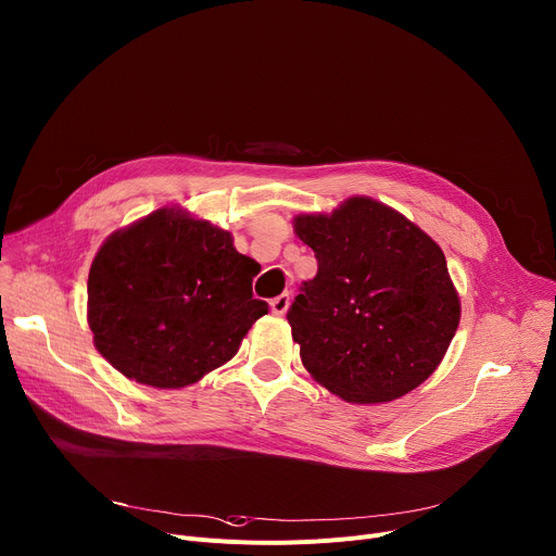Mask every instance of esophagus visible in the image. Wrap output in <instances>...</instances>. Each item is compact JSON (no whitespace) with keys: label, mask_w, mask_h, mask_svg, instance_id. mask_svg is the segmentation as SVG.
Here are the masks:
<instances>
[{"label":"esophagus","mask_w":556,"mask_h":556,"mask_svg":"<svg viewBox=\"0 0 556 556\" xmlns=\"http://www.w3.org/2000/svg\"><path fill=\"white\" fill-rule=\"evenodd\" d=\"M288 308H290V294L288 292H281L279 296H275L273 301H270V311L275 313V315H286L288 313Z\"/></svg>","instance_id":"1"}]
</instances>
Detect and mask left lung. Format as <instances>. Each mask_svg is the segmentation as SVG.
<instances>
[{"label":"left lung","mask_w":556,"mask_h":556,"mask_svg":"<svg viewBox=\"0 0 556 556\" xmlns=\"http://www.w3.org/2000/svg\"><path fill=\"white\" fill-rule=\"evenodd\" d=\"M292 224L319 266L288 311L313 379L352 403L392 401L421 386L462 319L437 241L370 197Z\"/></svg>","instance_id":"8db88e82"}]
</instances>
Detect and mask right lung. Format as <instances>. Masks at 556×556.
Wrapping results in <instances>:
<instances>
[{"mask_svg": "<svg viewBox=\"0 0 556 556\" xmlns=\"http://www.w3.org/2000/svg\"><path fill=\"white\" fill-rule=\"evenodd\" d=\"M262 266L232 235L177 208H160L113 232L88 273L94 348L124 377L184 388L230 362L268 313L252 296Z\"/></svg>", "mask_w": 556, "mask_h": 556, "instance_id": "obj_1", "label": "right lung"}]
</instances>
